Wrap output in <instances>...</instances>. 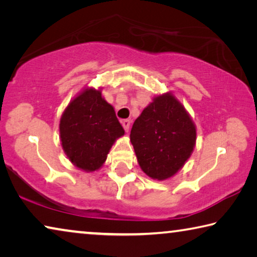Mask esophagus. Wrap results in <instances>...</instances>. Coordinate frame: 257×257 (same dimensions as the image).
Listing matches in <instances>:
<instances>
[{"mask_svg":"<svg viewBox=\"0 0 257 257\" xmlns=\"http://www.w3.org/2000/svg\"><path fill=\"white\" fill-rule=\"evenodd\" d=\"M122 125H123V128L125 132H129V128H130V120H122L121 121Z\"/></svg>","mask_w":257,"mask_h":257,"instance_id":"34e87169","label":"esophagus"}]
</instances>
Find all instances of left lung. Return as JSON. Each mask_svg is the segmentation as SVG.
Instances as JSON below:
<instances>
[{
	"label": "left lung",
	"mask_w": 257,
	"mask_h": 257,
	"mask_svg": "<svg viewBox=\"0 0 257 257\" xmlns=\"http://www.w3.org/2000/svg\"><path fill=\"white\" fill-rule=\"evenodd\" d=\"M195 141L194 122L172 92L154 97L130 132V142L142 170L158 181L173 177L184 166Z\"/></svg>",
	"instance_id": "obj_1"
}]
</instances>
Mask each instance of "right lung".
<instances>
[{
	"label": "right lung",
	"instance_id": "1",
	"mask_svg": "<svg viewBox=\"0 0 257 257\" xmlns=\"http://www.w3.org/2000/svg\"><path fill=\"white\" fill-rule=\"evenodd\" d=\"M59 134L72 164L84 172H95L104 165L114 142L124 135V130L100 89L87 87L65 108Z\"/></svg>",
	"mask_w": 257,
	"mask_h": 257
}]
</instances>
